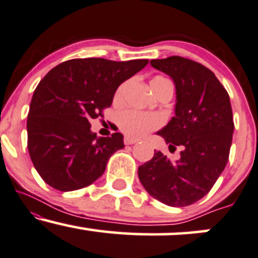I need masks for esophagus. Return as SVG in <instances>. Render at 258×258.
<instances>
[{
  "label": "esophagus",
  "mask_w": 258,
  "mask_h": 258,
  "mask_svg": "<svg viewBox=\"0 0 258 258\" xmlns=\"http://www.w3.org/2000/svg\"><path fill=\"white\" fill-rule=\"evenodd\" d=\"M138 141L137 139H133L131 137H125V139H123V143H125L126 145H131V144H136Z\"/></svg>",
  "instance_id": "obj_1"
}]
</instances>
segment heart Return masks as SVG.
<instances>
[{
  "label": "heart",
  "instance_id": "obj_1",
  "mask_svg": "<svg viewBox=\"0 0 258 258\" xmlns=\"http://www.w3.org/2000/svg\"><path fill=\"white\" fill-rule=\"evenodd\" d=\"M167 82L168 80L162 78V77H156V78L151 80L150 84ZM123 88H125V84H122V85L117 88L115 92V99H119L121 97ZM116 122L121 132L125 133L126 136L133 138H142L147 136L149 132L159 128L161 123H162V119H161V116L156 115V114L143 113V111L130 109L121 111L119 115H117Z\"/></svg>",
  "mask_w": 258,
  "mask_h": 258
}]
</instances>
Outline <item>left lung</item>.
<instances>
[{
	"instance_id": "1",
	"label": "left lung",
	"mask_w": 258,
	"mask_h": 258,
	"mask_svg": "<svg viewBox=\"0 0 258 258\" xmlns=\"http://www.w3.org/2000/svg\"><path fill=\"white\" fill-rule=\"evenodd\" d=\"M175 84V116L157 135L181 147L172 162L161 151L138 168L148 194L170 207H186L212 190L227 164L234 122L229 96L209 68L181 56L151 60Z\"/></svg>"
}]
</instances>
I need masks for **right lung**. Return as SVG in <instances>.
Returning <instances> with one entry per match:
<instances>
[{
  "label": "right lung",
  "instance_id": "right-lung-1",
  "mask_svg": "<svg viewBox=\"0 0 258 258\" xmlns=\"http://www.w3.org/2000/svg\"><path fill=\"white\" fill-rule=\"evenodd\" d=\"M148 62L73 58L40 80L27 116V149L46 184L58 191H74L103 174L109 157L123 148V137L119 132L97 137L90 130V120L102 116L120 84Z\"/></svg>",
  "mask_w": 258,
  "mask_h": 258
}]
</instances>
